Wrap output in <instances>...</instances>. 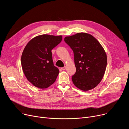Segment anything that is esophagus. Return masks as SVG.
Returning a JSON list of instances; mask_svg holds the SVG:
<instances>
[{"label": "esophagus", "instance_id": "34e87169", "mask_svg": "<svg viewBox=\"0 0 129 129\" xmlns=\"http://www.w3.org/2000/svg\"><path fill=\"white\" fill-rule=\"evenodd\" d=\"M66 69V67L65 66V67H62V68H61V69H62V70H63V71L65 70Z\"/></svg>", "mask_w": 129, "mask_h": 129}]
</instances>
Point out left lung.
Masks as SVG:
<instances>
[{
	"instance_id": "obj_1",
	"label": "left lung",
	"mask_w": 129,
	"mask_h": 129,
	"mask_svg": "<svg viewBox=\"0 0 129 129\" xmlns=\"http://www.w3.org/2000/svg\"><path fill=\"white\" fill-rule=\"evenodd\" d=\"M73 50L76 71L73 83L87 91L95 88L103 79L107 64L106 53L98 41L90 34L80 32L64 38Z\"/></svg>"
}]
</instances>
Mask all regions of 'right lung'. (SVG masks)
<instances>
[{"instance_id": "obj_1", "label": "right lung", "mask_w": 129, "mask_h": 129, "mask_svg": "<svg viewBox=\"0 0 129 129\" xmlns=\"http://www.w3.org/2000/svg\"><path fill=\"white\" fill-rule=\"evenodd\" d=\"M62 40V36L40 35L25 46L21 66L26 79L34 86L45 89L55 82L59 70L54 65L51 51Z\"/></svg>"}]
</instances>
